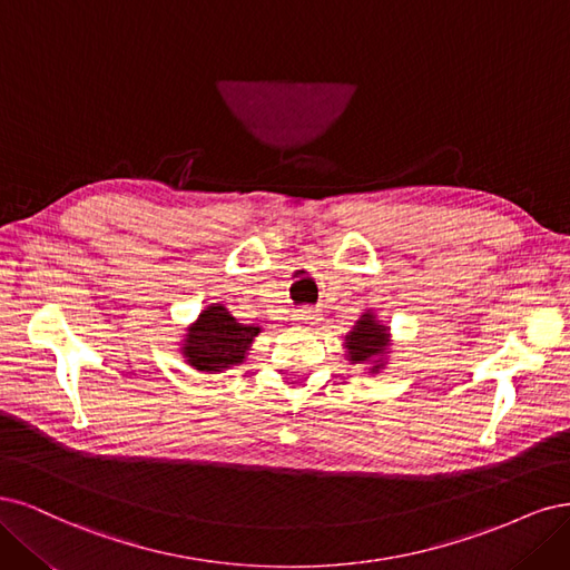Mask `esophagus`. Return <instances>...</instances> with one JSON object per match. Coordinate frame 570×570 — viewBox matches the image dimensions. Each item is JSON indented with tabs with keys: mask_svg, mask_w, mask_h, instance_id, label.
<instances>
[{
	"mask_svg": "<svg viewBox=\"0 0 570 570\" xmlns=\"http://www.w3.org/2000/svg\"><path fill=\"white\" fill-rule=\"evenodd\" d=\"M296 322L298 324H307V326L317 324L320 322V312L317 309H298L296 312Z\"/></svg>",
	"mask_w": 570,
	"mask_h": 570,
	"instance_id": "esophagus-1",
	"label": "esophagus"
}]
</instances>
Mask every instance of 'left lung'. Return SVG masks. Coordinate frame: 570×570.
Listing matches in <instances>:
<instances>
[{
	"label": "left lung",
	"instance_id": "obj_1",
	"mask_svg": "<svg viewBox=\"0 0 570 570\" xmlns=\"http://www.w3.org/2000/svg\"><path fill=\"white\" fill-rule=\"evenodd\" d=\"M343 351L345 360L353 366H362L370 374L383 372L393 353L391 326L383 324L374 309H364L351 332L345 334Z\"/></svg>",
	"mask_w": 570,
	"mask_h": 570
}]
</instances>
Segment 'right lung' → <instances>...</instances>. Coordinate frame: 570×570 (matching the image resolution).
Masks as SVG:
<instances>
[{
	"mask_svg": "<svg viewBox=\"0 0 570 570\" xmlns=\"http://www.w3.org/2000/svg\"><path fill=\"white\" fill-rule=\"evenodd\" d=\"M261 324L238 322L223 303H210L179 336V355L196 372L219 374L246 362Z\"/></svg>",
	"mask_w": 570,
	"mask_h": 570,
	"instance_id": "add662e5",
	"label": "right lung"
}]
</instances>
